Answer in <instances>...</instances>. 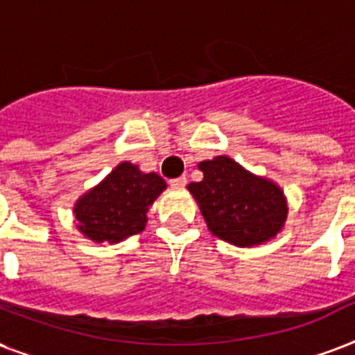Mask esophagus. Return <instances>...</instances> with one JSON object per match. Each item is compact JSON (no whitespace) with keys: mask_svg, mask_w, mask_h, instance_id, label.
I'll use <instances>...</instances> for the list:
<instances>
[{"mask_svg":"<svg viewBox=\"0 0 355 355\" xmlns=\"http://www.w3.org/2000/svg\"><path fill=\"white\" fill-rule=\"evenodd\" d=\"M186 177H178V178H173V180H169V184H171V188H184L186 186Z\"/></svg>","mask_w":355,"mask_h":355,"instance_id":"esophagus-1","label":"esophagus"}]
</instances>
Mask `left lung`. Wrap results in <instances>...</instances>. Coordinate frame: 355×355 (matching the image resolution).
<instances>
[{
	"mask_svg": "<svg viewBox=\"0 0 355 355\" xmlns=\"http://www.w3.org/2000/svg\"><path fill=\"white\" fill-rule=\"evenodd\" d=\"M197 167L202 180L188 184V191L214 236L250 248L284 230L289 205L278 184L247 171L225 155L199 162Z\"/></svg>",
	"mask_w": 355,
	"mask_h": 355,
	"instance_id": "left-lung-1",
	"label": "left lung"
}]
</instances>
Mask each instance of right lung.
Returning <instances> with one entry per match:
<instances>
[{
  "label": "right lung",
  "instance_id": "add662e5",
  "mask_svg": "<svg viewBox=\"0 0 355 355\" xmlns=\"http://www.w3.org/2000/svg\"><path fill=\"white\" fill-rule=\"evenodd\" d=\"M167 188L156 173L121 162L73 205L77 230L94 243H119L144 232L147 211Z\"/></svg>",
  "mask_w": 355,
  "mask_h": 355
}]
</instances>
